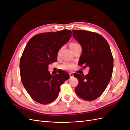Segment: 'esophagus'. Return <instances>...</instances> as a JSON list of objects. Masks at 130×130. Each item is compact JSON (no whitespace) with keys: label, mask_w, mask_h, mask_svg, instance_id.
Listing matches in <instances>:
<instances>
[{"label":"esophagus","mask_w":130,"mask_h":130,"mask_svg":"<svg viewBox=\"0 0 130 130\" xmlns=\"http://www.w3.org/2000/svg\"><path fill=\"white\" fill-rule=\"evenodd\" d=\"M69 75H70V78H71V77H74V74H72V73H70V74H69Z\"/></svg>","instance_id":"34e87169"}]
</instances>
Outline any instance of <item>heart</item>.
Returning <instances> with one entry per match:
<instances>
[{"label":"heart","instance_id":"obj_1","mask_svg":"<svg viewBox=\"0 0 130 130\" xmlns=\"http://www.w3.org/2000/svg\"><path fill=\"white\" fill-rule=\"evenodd\" d=\"M77 45H79L78 44L76 43H71L70 44V48L72 49V48H73L75 46H77ZM74 65L72 64V63L70 62H65L63 63V64L60 66V68H61V69L62 70H71V69L73 68Z\"/></svg>","mask_w":130,"mask_h":130}]
</instances>
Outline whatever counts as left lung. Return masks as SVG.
<instances>
[{
  "mask_svg": "<svg viewBox=\"0 0 130 130\" xmlns=\"http://www.w3.org/2000/svg\"><path fill=\"white\" fill-rule=\"evenodd\" d=\"M72 36L82 47L78 65L89 67V74L84 76L74 74L79 81L75 92L84 100L92 101L100 96L112 76L113 59L109 45L97 33L76 30Z\"/></svg>",
  "mask_w": 130,
  "mask_h": 130,
  "instance_id": "obj_1",
  "label": "left lung"
}]
</instances>
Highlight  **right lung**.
<instances>
[{
  "instance_id": "right-lung-1",
  "label": "right lung",
  "mask_w": 130,
  "mask_h": 130,
  "mask_svg": "<svg viewBox=\"0 0 130 130\" xmlns=\"http://www.w3.org/2000/svg\"><path fill=\"white\" fill-rule=\"evenodd\" d=\"M70 30L41 33L30 39L20 61L21 80L31 98L41 104H47L58 97L60 86L70 76L60 71L51 75L49 65L57 61L61 47L71 37Z\"/></svg>"
}]
</instances>
